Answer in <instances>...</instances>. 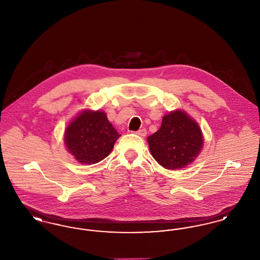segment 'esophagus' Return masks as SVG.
<instances>
[{
	"label": "esophagus",
	"mask_w": 260,
	"mask_h": 260,
	"mask_svg": "<svg viewBox=\"0 0 260 260\" xmlns=\"http://www.w3.org/2000/svg\"><path fill=\"white\" fill-rule=\"evenodd\" d=\"M136 134L137 135V136H145L146 135H147V131H146L145 128H141V129L137 131Z\"/></svg>",
	"instance_id": "1"
}]
</instances>
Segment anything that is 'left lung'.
Returning <instances> with one entry per match:
<instances>
[{
  "label": "left lung",
  "mask_w": 260,
  "mask_h": 260,
  "mask_svg": "<svg viewBox=\"0 0 260 260\" xmlns=\"http://www.w3.org/2000/svg\"><path fill=\"white\" fill-rule=\"evenodd\" d=\"M147 139L153 158L168 170L182 169L191 164L204 142L198 124L182 111L164 116L160 129Z\"/></svg>",
  "instance_id": "8db88e82"
}]
</instances>
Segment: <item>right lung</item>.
<instances>
[{"mask_svg":"<svg viewBox=\"0 0 260 260\" xmlns=\"http://www.w3.org/2000/svg\"><path fill=\"white\" fill-rule=\"evenodd\" d=\"M120 136L105 113L85 111L66 127L64 141L77 161L92 165L111 153Z\"/></svg>","mask_w":260,"mask_h":260,"instance_id":"1","label":"right lung"}]
</instances>
